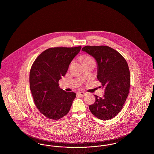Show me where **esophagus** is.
Segmentation results:
<instances>
[{"label": "esophagus", "mask_w": 154, "mask_h": 154, "mask_svg": "<svg viewBox=\"0 0 154 154\" xmlns=\"http://www.w3.org/2000/svg\"><path fill=\"white\" fill-rule=\"evenodd\" d=\"M77 94H78V95H79V96H80V97H84L85 95V92H84V91H80V92H78Z\"/></svg>", "instance_id": "34e87169"}]
</instances>
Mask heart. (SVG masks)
<instances>
[{"label": "heart", "mask_w": 154, "mask_h": 154, "mask_svg": "<svg viewBox=\"0 0 154 154\" xmlns=\"http://www.w3.org/2000/svg\"><path fill=\"white\" fill-rule=\"evenodd\" d=\"M86 61H94V59L93 58H91L90 56H86L84 58L83 60V62H86Z\"/></svg>", "instance_id": "1"}]
</instances>
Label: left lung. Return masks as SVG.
<instances>
[{"instance_id":"obj_1","label":"left lung","mask_w":154,"mask_h":154,"mask_svg":"<svg viewBox=\"0 0 154 154\" xmlns=\"http://www.w3.org/2000/svg\"><path fill=\"white\" fill-rule=\"evenodd\" d=\"M82 51L95 58L97 79L104 88L103 97L94 95L96 101L89 106V109L99 119H111L120 112L129 94L130 71L128 63L119 52L108 46L87 45Z\"/></svg>"}]
</instances>
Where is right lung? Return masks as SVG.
Instances as JSON below:
<instances>
[{
    "label": "right lung",
    "instance_id": "right-lung-1",
    "mask_svg": "<svg viewBox=\"0 0 154 154\" xmlns=\"http://www.w3.org/2000/svg\"><path fill=\"white\" fill-rule=\"evenodd\" d=\"M77 47H55L42 52L35 60L29 74V85L36 107L48 119L66 116L76 97L59 87L69 65L81 50Z\"/></svg>",
    "mask_w": 154,
    "mask_h": 154
}]
</instances>
